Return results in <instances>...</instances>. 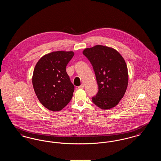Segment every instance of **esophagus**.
<instances>
[{"label": "esophagus", "mask_w": 161, "mask_h": 161, "mask_svg": "<svg viewBox=\"0 0 161 161\" xmlns=\"http://www.w3.org/2000/svg\"><path fill=\"white\" fill-rule=\"evenodd\" d=\"M78 89H83L84 88V84H81L80 86H78Z\"/></svg>", "instance_id": "34e87169"}]
</instances>
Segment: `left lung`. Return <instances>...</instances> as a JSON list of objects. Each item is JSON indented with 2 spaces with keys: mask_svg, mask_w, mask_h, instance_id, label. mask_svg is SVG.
Listing matches in <instances>:
<instances>
[{
  "mask_svg": "<svg viewBox=\"0 0 161 161\" xmlns=\"http://www.w3.org/2000/svg\"><path fill=\"white\" fill-rule=\"evenodd\" d=\"M83 54L92 64L98 92L93 103L101 109L114 107L123 98L128 85V70L121 55L114 49L96 45L85 49Z\"/></svg>",
  "mask_w": 161,
  "mask_h": 161,
  "instance_id": "left-lung-1",
  "label": "left lung"
}]
</instances>
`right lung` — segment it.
<instances>
[{
    "mask_svg": "<svg viewBox=\"0 0 161 161\" xmlns=\"http://www.w3.org/2000/svg\"><path fill=\"white\" fill-rule=\"evenodd\" d=\"M74 53L56 51L45 55L37 63L32 85L39 101L52 111H60L72 99L74 86L66 68Z\"/></svg>",
    "mask_w": 161,
    "mask_h": 161,
    "instance_id": "obj_1",
    "label": "right lung"
}]
</instances>
